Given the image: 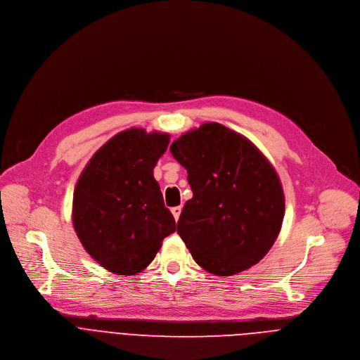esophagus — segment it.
<instances>
[{"instance_id": "esophagus-1", "label": "esophagus", "mask_w": 360, "mask_h": 360, "mask_svg": "<svg viewBox=\"0 0 360 360\" xmlns=\"http://www.w3.org/2000/svg\"><path fill=\"white\" fill-rule=\"evenodd\" d=\"M171 212H172L175 221H178V219H179V215H181V212H182V207H174V208L171 210Z\"/></svg>"}]
</instances>
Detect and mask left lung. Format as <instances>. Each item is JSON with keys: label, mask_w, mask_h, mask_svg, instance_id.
<instances>
[{"label": "left lung", "mask_w": 360, "mask_h": 360, "mask_svg": "<svg viewBox=\"0 0 360 360\" xmlns=\"http://www.w3.org/2000/svg\"><path fill=\"white\" fill-rule=\"evenodd\" d=\"M169 149L193 192L176 232L195 262L217 276L258 264L275 243L285 215L281 179L264 153L218 122L188 131Z\"/></svg>", "instance_id": "left-lung-1"}]
</instances>
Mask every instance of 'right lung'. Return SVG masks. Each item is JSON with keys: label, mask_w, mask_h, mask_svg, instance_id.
Wrapping results in <instances>:
<instances>
[{"label": "right lung", "mask_w": 360, "mask_h": 360, "mask_svg": "<svg viewBox=\"0 0 360 360\" xmlns=\"http://www.w3.org/2000/svg\"><path fill=\"white\" fill-rule=\"evenodd\" d=\"M168 143V134L125 129L94 153L77 182L74 229L92 259L112 274L143 271L175 232L153 178Z\"/></svg>", "instance_id": "1"}]
</instances>
